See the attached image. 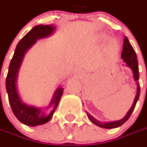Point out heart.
<instances>
[{"instance_id":"1","label":"heart","mask_w":147,"mask_h":147,"mask_svg":"<svg viewBox=\"0 0 147 147\" xmlns=\"http://www.w3.org/2000/svg\"><path fill=\"white\" fill-rule=\"evenodd\" d=\"M110 48L111 49V51H118V50H119V45H118V43L116 42L115 41L111 42L110 44Z\"/></svg>"}]
</instances>
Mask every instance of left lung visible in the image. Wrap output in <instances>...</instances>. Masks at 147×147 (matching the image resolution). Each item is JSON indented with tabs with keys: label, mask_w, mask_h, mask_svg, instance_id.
<instances>
[{
	"label": "left lung",
	"mask_w": 147,
	"mask_h": 147,
	"mask_svg": "<svg viewBox=\"0 0 147 147\" xmlns=\"http://www.w3.org/2000/svg\"><path fill=\"white\" fill-rule=\"evenodd\" d=\"M121 57L122 59H123V62L127 65V66H128V67L132 69V71H133L134 80L137 82L138 92H137L136 97H135L134 102H133L131 109L128 110V112L127 113V115L124 116V118L120 119V120H119V121L102 123V122H100L98 121L97 119H96L91 115L90 114L87 113L88 118L90 119V120L94 124H96V125L98 126V127H103V128H115V127H119V126H121L122 124H123V123L129 119V117L131 116V115H132L133 110H134V108H135V106H136V104H137V102H138V100L139 96H140V90H141V89H140V84H139L138 82L139 69L138 57H137V55H136V52H135L134 49L133 48L132 45L129 42V41H128V39L127 38V37H124V40H123V51H122Z\"/></svg>",
	"instance_id": "left-lung-1"
}]
</instances>
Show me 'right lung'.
Segmentation results:
<instances>
[{"label": "right lung", "mask_w": 147, "mask_h": 147, "mask_svg": "<svg viewBox=\"0 0 147 147\" xmlns=\"http://www.w3.org/2000/svg\"><path fill=\"white\" fill-rule=\"evenodd\" d=\"M55 27L52 25L42 24L35 26L34 28H32L18 43L14 51V56L9 66L8 74L5 81V87L6 92L8 93L9 102L10 107L15 117L21 123L32 127L46 123L51 119L55 110L58 106L59 100L62 96L64 88L59 87L55 91L53 96V99L50 104V106L53 105V110L48 115H47L45 112H43L42 110H41L40 108L28 105L22 101L16 88L18 73L24 56L28 51V50L33 44L36 43L37 39L50 36L55 30Z\"/></svg>", "instance_id": "add662e5"}]
</instances>
